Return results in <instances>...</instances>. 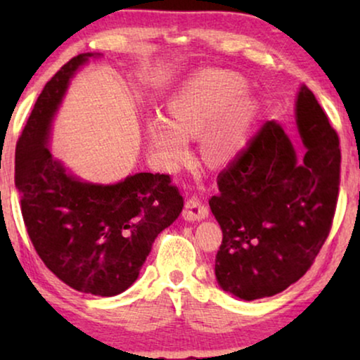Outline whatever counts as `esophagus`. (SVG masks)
<instances>
[{
  "instance_id": "esophagus-1",
  "label": "esophagus",
  "mask_w": 360,
  "mask_h": 360,
  "mask_svg": "<svg viewBox=\"0 0 360 360\" xmlns=\"http://www.w3.org/2000/svg\"><path fill=\"white\" fill-rule=\"evenodd\" d=\"M206 216H208V206L198 196H191V198L186 200L184 210V218L186 221H200L205 219Z\"/></svg>"
}]
</instances>
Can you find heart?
Returning <instances> with one entry per match:
<instances>
[{"mask_svg":"<svg viewBox=\"0 0 360 360\" xmlns=\"http://www.w3.org/2000/svg\"><path fill=\"white\" fill-rule=\"evenodd\" d=\"M243 78L223 70H206L186 80L167 105V121L147 126L152 154L174 169L190 154L188 139L206 132L205 149L216 164L233 160L248 144L257 117V103L244 96Z\"/></svg>","mask_w":360,"mask_h":360,"instance_id":"1","label":"heart"}]
</instances>
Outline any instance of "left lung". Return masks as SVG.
<instances>
[{"mask_svg": "<svg viewBox=\"0 0 360 360\" xmlns=\"http://www.w3.org/2000/svg\"><path fill=\"white\" fill-rule=\"evenodd\" d=\"M303 157L283 127L267 121L218 175L210 208L223 231L214 274L245 302L274 297L311 267L331 231L341 149L313 91L297 96Z\"/></svg>", "mask_w": 360, "mask_h": 360, "instance_id": "1", "label": "left lung"}]
</instances>
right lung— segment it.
<instances>
[{
    "label": "right lung",
    "mask_w": 360,
    "mask_h": 360,
    "mask_svg": "<svg viewBox=\"0 0 360 360\" xmlns=\"http://www.w3.org/2000/svg\"><path fill=\"white\" fill-rule=\"evenodd\" d=\"M95 53H80L47 82L16 146L14 180L31 243L68 287L115 297L131 287L162 231L184 208L170 175H127L115 185L83 181L51 154L53 115L68 82Z\"/></svg>",
    "instance_id": "right-lung-1"
}]
</instances>
